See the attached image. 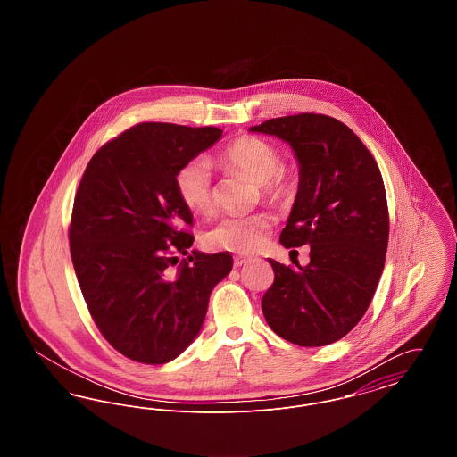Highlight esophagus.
Returning <instances> with one entry per match:
<instances>
[{"instance_id":"obj_1","label":"esophagus","mask_w":457,"mask_h":457,"mask_svg":"<svg viewBox=\"0 0 457 457\" xmlns=\"http://www.w3.org/2000/svg\"><path fill=\"white\" fill-rule=\"evenodd\" d=\"M248 261H250V257L237 255V257H235V267H241V265H245V263H246Z\"/></svg>"}]
</instances>
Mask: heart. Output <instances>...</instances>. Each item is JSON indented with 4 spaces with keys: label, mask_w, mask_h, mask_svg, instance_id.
Returning a JSON list of instances; mask_svg holds the SVG:
<instances>
[{
    "label": "heart",
    "mask_w": 457,
    "mask_h": 457,
    "mask_svg": "<svg viewBox=\"0 0 457 457\" xmlns=\"http://www.w3.org/2000/svg\"><path fill=\"white\" fill-rule=\"evenodd\" d=\"M222 168L239 171L261 183L263 195L283 200L293 194V181L279 171L283 155L278 147L259 137H241L220 154ZM176 192L181 202L195 214H207L214 205L212 170L207 159L195 157L176 174ZM274 220L265 214L222 216L204 235L207 245L233 252H255L263 246Z\"/></svg>",
    "instance_id": "heart-1"
}]
</instances>
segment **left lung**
I'll return each mask as SVG.
<instances>
[{
	"label": "left lung",
	"instance_id": "8db88e82",
	"mask_svg": "<svg viewBox=\"0 0 457 457\" xmlns=\"http://www.w3.org/2000/svg\"><path fill=\"white\" fill-rule=\"evenodd\" d=\"M250 131L289 144L300 181L281 245H310V262L286 267L267 259L274 284L262 298L269 327L286 341L326 346L365 315L380 281L389 211L380 170L363 142L336 118L295 114Z\"/></svg>",
	"mask_w": 457,
	"mask_h": 457
}]
</instances>
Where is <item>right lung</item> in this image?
Here are the masks:
<instances>
[{
  "instance_id": "add662e5",
  "label": "right lung",
  "mask_w": 457,
  "mask_h": 457,
  "mask_svg": "<svg viewBox=\"0 0 457 457\" xmlns=\"http://www.w3.org/2000/svg\"><path fill=\"white\" fill-rule=\"evenodd\" d=\"M220 137L216 127L140 123L94 154L79 185L75 274L101 334L135 361L161 365L188 348L233 269L228 252L188 253L194 216L176 192L178 171ZM178 251L189 255L179 264Z\"/></svg>"
}]
</instances>
